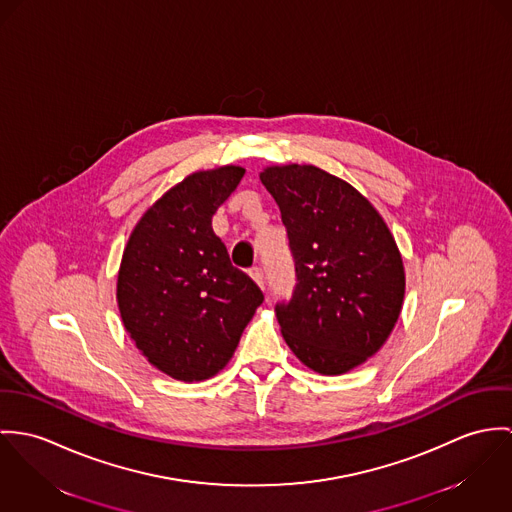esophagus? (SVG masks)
<instances>
[{
    "label": "esophagus",
    "instance_id": "obj_1",
    "mask_svg": "<svg viewBox=\"0 0 512 512\" xmlns=\"http://www.w3.org/2000/svg\"><path fill=\"white\" fill-rule=\"evenodd\" d=\"M249 275H251V279L259 284L261 288L265 286V277H263V269H261V267H251V269H249Z\"/></svg>",
    "mask_w": 512,
    "mask_h": 512
}]
</instances>
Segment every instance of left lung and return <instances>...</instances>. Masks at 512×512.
Returning a JSON list of instances; mask_svg holds the SVG:
<instances>
[{"mask_svg": "<svg viewBox=\"0 0 512 512\" xmlns=\"http://www.w3.org/2000/svg\"><path fill=\"white\" fill-rule=\"evenodd\" d=\"M261 182L281 208L296 284L275 306L292 353L341 375L379 351L397 324L404 269L379 212L351 184L312 165L271 167Z\"/></svg>", "mask_w": 512, "mask_h": 512, "instance_id": "1", "label": "left lung"}]
</instances>
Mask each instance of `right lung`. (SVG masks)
Masks as SVG:
<instances>
[{
  "mask_svg": "<svg viewBox=\"0 0 512 512\" xmlns=\"http://www.w3.org/2000/svg\"><path fill=\"white\" fill-rule=\"evenodd\" d=\"M243 174L241 167L190 174L145 212L123 251V326L137 349L178 381H204L224 369L265 298L231 265L212 229V216Z\"/></svg>",
  "mask_w": 512,
  "mask_h": 512,
  "instance_id": "right-lung-1",
  "label": "right lung"
}]
</instances>
